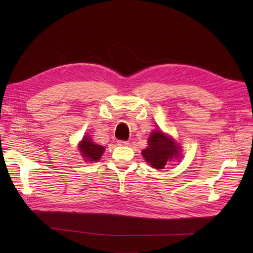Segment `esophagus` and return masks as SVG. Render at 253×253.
I'll return each mask as SVG.
<instances>
[{"label":"esophagus","mask_w":253,"mask_h":253,"mask_svg":"<svg viewBox=\"0 0 253 253\" xmlns=\"http://www.w3.org/2000/svg\"><path fill=\"white\" fill-rule=\"evenodd\" d=\"M129 142L126 141V140H118V145H122V147H124V145H128Z\"/></svg>","instance_id":"1"}]
</instances>
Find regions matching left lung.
Instances as JSON below:
<instances>
[{
    "label": "left lung",
    "instance_id": "8db88e82",
    "mask_svg": "<svg viewBox=\"0 0 253 253\" xmlns=\"http://www.w3.org/2000/svg\"><path fill=\"white\" fill-rule=\"evenodd\" d=\"M179 148L173 139L167 137L161 130H154L149 137V147L142 156L153 168L163 169L173 157L179 156Z\"/></svg>",
    "mask_w": 253,
    "mask_h": 253
}]
</instances>
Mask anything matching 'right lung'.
I'll return each mask as SVG.
<instances>
[{"mask_svg":"<svg viewBox=\"0 0 253 253\" xmlns=\"http://www.w3.org/2000/svg\"><path fill=\"white\" fill-rule=\"evenodd\" d=\"M79 149L81 151L82 156L85 157L86 161L93 162H97L104 151L103 147L93 142L88 136H85L83 138L82 142L79 145Z\"/></svg>","mask_w":253,"mask_h":253,"instance_id":"1","label":"right lung"}]
</instances>
